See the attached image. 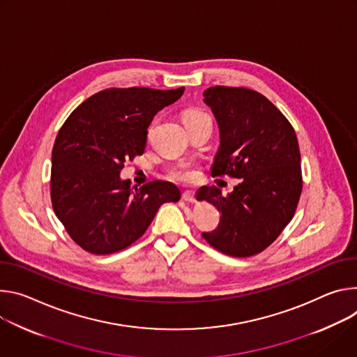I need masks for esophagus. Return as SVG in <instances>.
<instances>
[{
	"instance_id": "1",
	"label": "esophagus",
	"mask_w": 357,
	"mask_h": 357,
	"mask_svg": "<svg viewBox=\"0 0 357 357\" xmlns=\"http://www.w3.org/2000/svg\"><path fill=\"white\" fill-rule=\"evenodd\" d=\"M194 195H195V192L192 190H185L181 197L184 202H194Z\"/></svg>"
}]
</instances>
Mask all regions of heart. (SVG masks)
Wrapping results in <instances>:
<instances>
[{"instance_id":"1","label":"heart","mask_w":357,"mask_h":357,"mask_svg":"<svg viewBox=\"0 0 357 357\" xmlns=\"http://www.w3.org/2000/svg\"><path fill=\"white\" fill-rule=\"evenodd\" d=\"M207 117H208V114L199 109H187L181 114L184 125L195 122V121H200V119H207ZM195 174H197V172H195V167L192 163H180L169 170V177L176 181H191L195 177Z\"/></svg>"}]
</instances>
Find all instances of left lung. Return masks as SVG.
I'll return each mask as SVG.
<instances>
[{"mask_svg":"<svg viewBox=\"0 0 357 357\" xmlns=\"http://www.w3.org/2000/svg\"><path fill=\"white\" fill-rule=\"evenodd\" d=\"M220 128L213 177L241 178L224 197L202 187L197 200L221 213L217 228L203 238L220 252L245 258L268 248L292 220L302 192L301 151L292 125L254 89L211 86L204 92Z\"/></svg>","mask_w":357,"mask_h":357,"instance_id":"8db88e82","label":"left lung"}]
</instances>
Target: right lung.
<instances>
[{
  "instance_id": "1",
  "label": "right lung",
  "mask_w": 357,
  "mask_h": 357,
  "mask_svg": "<svg viewBox=\"0 0 357 357\" xmlns=\"http://www.w3.org/2000/svg\"><path fill=\"white\" fill-rule=\"evenodd\" d=\"M184 88H109L79 105L52 149V208L85 251L107 255L137 241L165 203L180 200L169 181L130 188L121 180L126 160L142 155L154 114L181 98Z\"/></svg>"
}]
</instances>
